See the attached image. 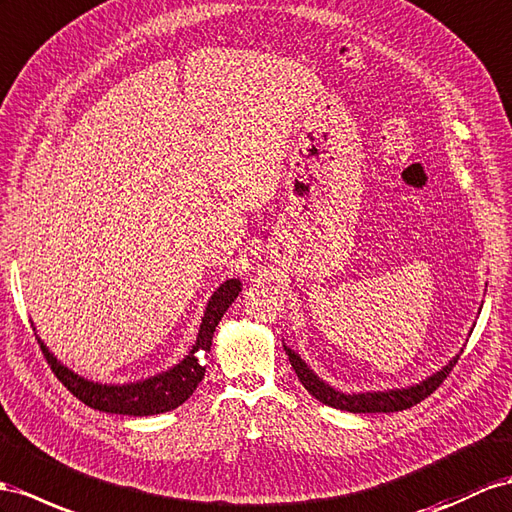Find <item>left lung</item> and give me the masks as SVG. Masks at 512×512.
Segmentation results:
<instances>
[{
    "mask_svg": "<svg viewBox=\"0 0 512 512\" xmlns=\"http://www.w3.org/2000/svg\"><path fill=\"white\" fill-rule=\"evenodd\" d=\"M283 348H285V355H287V359H290L292 368L298 376V381L303 383V387L311 393L313 398L320 400L326 406H333V409L350 411V413H393V411L411 409V406H415L417 402L428 398L430 393L435 391L445 381V378H448V374L452 372V368L458 361V355H456L437 374H432L426 378V381H422L419 385H413V387H406V389L344 393V391H337L331 385H326L322 378L313 372L292 348H287V346H283Z\"/></svg>",
    "mask_w": 512,
    "mask_h": 512,
    "instance_id": "left-lung-1",
    "label": "left lung"
}]
</instances>
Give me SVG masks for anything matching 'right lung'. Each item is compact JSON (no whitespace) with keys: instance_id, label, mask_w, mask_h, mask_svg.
Returning <instances> with one entry per match:
<instances>
[{"instance_id":"obj_1","label":"right lung","mask_w":512,"mask_h":512,"mask_svg":"<svg viewBox=\"0 0 512 512\" xmlns=\"http://www.w3.org/2000/svg\"><path fill=\"white\" fill-rule=\"evenodd\" d=\"M240 292H242L240 279H229L222 283L212 294V298H209L203 320H201V329H199V335H196L192 350L183 357V361L175 365V368L144 378V381L125 383V385L93 383L84 376H77L73 370L67 368V365H62L54 355H51L41 337H38V346H41L47 363L51 365V372L58 376V381L67 387L77 400L88 404L90 409H97L103 413H116V415H134V417L166 413L186 402L194 393V389L203 381L205 357H201V352L207 355L209 348H212V337H214L216 326Z\"/></svg>"}]
</instances>
